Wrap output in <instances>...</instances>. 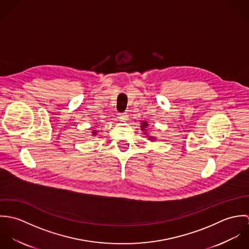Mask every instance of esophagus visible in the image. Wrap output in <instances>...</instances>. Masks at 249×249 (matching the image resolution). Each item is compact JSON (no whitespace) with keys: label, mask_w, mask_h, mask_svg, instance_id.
I'll use <instances>...</instances> for the list:
<instances>
[{"label":"esophagus","mask_w":249,"mask_h":249,"mask_svg":"<svg viewBox=\"0 0 249 249\" xmlns=\"http://www.w3.org/2000/svg\"><path fill=\"white\" fill-rule=\"evenodd\" d=\"M119 119H120V121H121V122L124 123V122H126V121L128 120V114H127V113L120 114V115H119Z\"/></svg>","instance_id":"obj_1"}]
</instances>
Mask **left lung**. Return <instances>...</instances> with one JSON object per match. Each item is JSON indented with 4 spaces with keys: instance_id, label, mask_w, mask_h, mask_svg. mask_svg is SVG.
<instances>
[{
    "instance_id": "left-lung-1",
    "label": "left lung",
    "mask_w": 249,
    "mask_h": 249,
    "mask_svg": "<svg viewBox=\"0 0 249 249\" xmlns=\"http://www.w3.org/2000/svg\"><path fill=\"white\" fill-rule=\"evenodd\" d=\"M147 126H148L147 122H146V121H142V123H141V126H140V127H141V130H142L143 134H146V133H147V130H146V127H147ZM147 139L150 140V141H155V140H156V137L148 136Z\"/></svg>"
}]
</instances>
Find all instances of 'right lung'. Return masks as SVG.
I'll use <instances>...</instances> for the list:
<instances>
[{
	"mask_svg": "<svg viewBox=\"0 0 249 249\" xmlns=\"http://www.w3.org/2000/svg\"><path fill=\"white\" fill-rule=\"evenodd\" d=\"M93 128H94V127H93ZM98 131H99V130H97V129H93V131H91V132H92V135H93V136L98 135Z\"/></svg>",
	"mask_w": 249,
	"mask_h": 249,
	"instance_id": "1",
	"label": "right lung"
}]
</instances>
